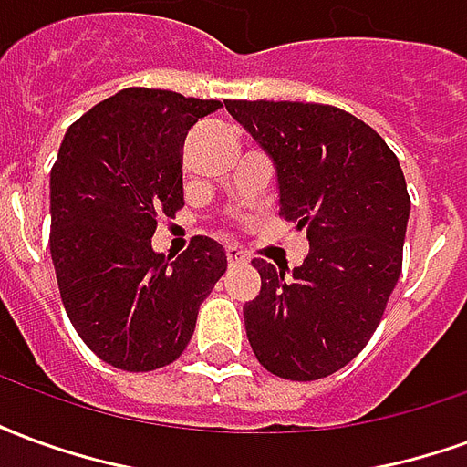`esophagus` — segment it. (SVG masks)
Listing matches in <instances>:
<instances>
[{
	"label": "esophagus",
	"mask_w": 467,
	"mask_h": 467,
	"mask_svg": "<svg viewBox=\"0 0 467 467\" xmlns=\"http://www.w3.org/2000/svg\"><path fill=\"white\" fill-rule=\"evenodd\" d=\"M224 254H227V263H230V267H237V265H244L247 263V257H244L237 247H227L224 250Z\"/></svg>",
	"instance_id": "esophagus-1"
}]
</instances>
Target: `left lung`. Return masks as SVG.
Listing matches in <instances>:
<instances>
[{"mask_svg":"<svg viewBox=\"0 0 467 467\" xmlns=\"http://www.w3.org/2000/svg\"><path fill=\"white\" fill-rule=\"evenodd\" d=\"M270 154L280 214L307 233L300 267L254 257L260 295L244 330L265 370L285 380L333 375L368 345L402 270L410 197L380 134L333 105L224 102Z\"/></svg>","mask_w":467,"mask_h":467,"instance_id":"8db88e82","label":"left lung"}]
</instances>
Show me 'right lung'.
Returning a JSON list of instances; mask_svg holds the SVG:
<instances>
[{"instance_id": "1", "label": "right lung", "mask_w": 467, "mask_h": 467, "mask_svg": "<svg viewBox=\"0 0 467 467\" xmlns=\"http://www.w3.org/2000/svg\"><path fill=\"white\" fill-rule=\"evenodd\" d=\"M220 107L130 87L62 140L49 174V253L75 330L112 368L150 372L177 360L227 270L210 237H194L177 260L152 250L157 220L184 204V137Z\"/></svg>"}]
</instances>
